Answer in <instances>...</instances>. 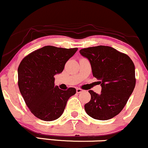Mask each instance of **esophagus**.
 Masks as SVG:
<instances>
[{"mask_svg":"<svg viewBox=\"0 0 148 148\" xmlns=\"http://www.w3.org/2000/svg\"><path fill=\"white\" fill-rule=\"evenodd\" d=\"M84 90H82V89L81 88H77V93H81V92H82Z\"/></svg>","mask_w":148,"mask_h":148,"instance_id":"34e87169","label":"esophagus"}]
</instances>
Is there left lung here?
<instances>
[{
	"instance_id": "1",
	"label": "left lung",
	"mask_w": 148,
	"mask_h": 148,
	"mask_svg": "<svg viewBox=\"0 0 148 148\" xmlns=\"http://www.w3.org/2000/svg\"><path fill=\"white\" fill-rule=\"evenodd\" d=\"M79 52L90 61L92 75L102 87L100 95L88 90L91 98L84 105L86 112L95 119H112L123 110L134 91V62L127 55L110 46L90 47Z\"/></svg>"
}]
</instances>
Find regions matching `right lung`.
Segmentation results:
<instances>
[{
	"label": "right lung",
	"mask_w": 148,
	"mask_h": 148,
	"mask_svg": "<svg viewBox=\"0 0 148 148\" xmlns=\"http://www.w3.org/2000/svg\"><path fill=\"white\" fill-rule=\"evenodd\" d=\"M78 48L47 45L29 53L18 67V86L26 105L38 119L50 121L62 114L66 102L76 93L55 86L54 76L63 71L66 62Z\"/></svg>",
	"instance_id": "1"
}]
</instances>
